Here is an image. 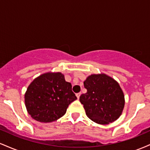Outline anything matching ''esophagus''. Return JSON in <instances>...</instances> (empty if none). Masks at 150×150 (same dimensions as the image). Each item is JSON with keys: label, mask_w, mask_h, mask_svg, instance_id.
<instances>
[{"label": "esophagus", "mask_w": 150, "mask_h": 150, "mask_svg": "<svg viewBox=\"0 0 150 150\" xmlns=\"http://www.w3.org/2000/svg\"><path fill=\"white\" fill-rule=\"evenodd\" d=\"M80 94H81V93L80 92V93H77L76 94V97H77V99H79V98H80Z\"/></svg>", "instance_id": "obj_1"}]
</instances>
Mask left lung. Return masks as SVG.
Here are the masks:
<instances>
[{"label":"left lung","mask_w":150,"mask_h":150,"mask_svg":"<svg viewBox=\"0 0 150 150\" xmlns=\"http://www.w3.org/2000/svg\"><path fill=\"white\" fill-rule=\"evenodd\" d=\"M87 92L80 97L85 113L96 123L107 125L119 118L125 97L119 84L104 73L92 74L84 81Z\"/></svg>","instance_id":"8db88e82"}]
</instances>
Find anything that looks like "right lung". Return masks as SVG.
<instances>
[{
  "label": "right lung",
  "mask_w": 150,
  "mask_h": 150,
  "mask_svg": "<svg viewBox=\"0 0 150 150\" xmlns=\"http://www.w3.org/2000/svg\"><path fill=\"white\" fill-rule=\"evenodd\" d=\"M76 99L71 83L66 82L60 72H48L36 77L25 94L27 112L42 123H51L61 118L70 103Z\"/></svg>",
  "instance_id": "obj_1"
}]
</instances>
